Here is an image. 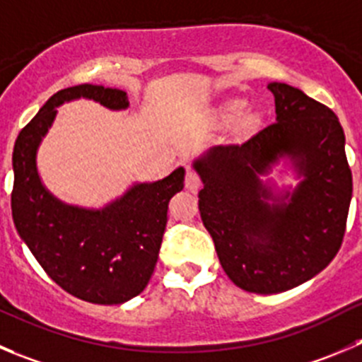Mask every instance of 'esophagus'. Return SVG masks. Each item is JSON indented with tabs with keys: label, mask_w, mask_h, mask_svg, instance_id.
<instances>
[{
	"label": "esophagus",
	"mask_w": 362,
	"mask_h": 362,
	"mask_svg": "<svg viewBox=\"0 0 362 362\" xmlns=\"http://www.w3.org/2000/svg\"><path fill=\"white\" fill-rule=\"evenodd\" d=\"M201 185H202L201 183V177H199V175L195 174L194 170H188L187 172V177H185V187H187L188 190L194 192V194H195V192H197L199 188H201Z\"/></svg>",
	"instance_id": "34e87169"
}]
</instances>
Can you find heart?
<instances>
[{"mask_svg":"<svg viewBox=\"0 0 362 362\" xmlns=\"http://www.w3.org/2000/svg\"><path fill=\"white\" fill-rule=\"evenodd\" d=\"M243 108H245V101H243V99H230V101L223 103V105L216 110L215 119L223 124H229L233 122L236 117H240V113L243 112ZM247 122L249 124L256 122V115H252V113L247 115Z\"/></svg>","mask_w":362,"mask_h":362,"instance_id":"obj_1","label":"heart"}]
</instances>
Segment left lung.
I'll use <instances>...</instances> for the list:
<instances>
[{"instance_id":"1","label":"left lung","mask_w":362,"mask_h":362,"mask_svg":"<svg viewBox=\"0 0 362 362\" xmlns=\"http://www.w3.org/2000/svg\"><path fill=\"white\" fill-rule=\"evenodd\" d=\"M275 122L242 146H216L194 161L199 211L220 264L236 286L272 295L323 270L341 247L352 172L338 117L286 83H268ZM286 159L293 189L275 192L260 175Z\"/></svg>"}]
</instances>
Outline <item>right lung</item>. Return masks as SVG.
Instances as JSON below:
<instances>
[{
	"label": "right lung",
	"mask_w": 362,
	"mask_h": 362,
	"mask_svg": "<svg viewBox=\"0 0 362 362\" xmlns=\"http://www.w3.org/2000/svg\"><path fill=\"white\" fill-rule=\"evenodd\" d=\"M81 98L110 110L129 106L126 92L103 85H76L51 95L13 146L12 216L21 240L58 286L92 304H122L142 293L153 275L168 201L183 190L185 168L154 183H135L105 208L62 202L44 187L37 151L58 106Z\"/></svg>",
	"instance_id": "obj_1"
}]
</instances>
